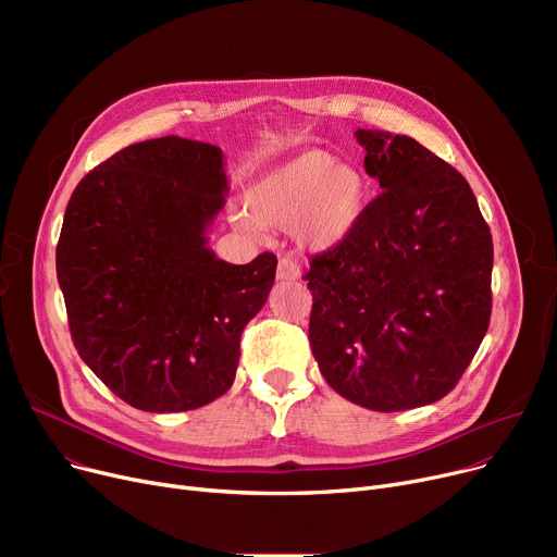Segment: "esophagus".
Returning a JSON list of instances; mask_svg holds the SVG:
<instances>
[{
    "instance_id": "esophagus-1",
    "label": "esophagus",
    "mask_w": 557,
    "mask_h": 557,
    "mask_svg": "<svg viewBox=\"0 0 557 557\" xmlns=\"http://www.w3.org/2000/svg\"><path fill=\"white\" fill-rule=\"evenodd\" d=\"M277 280H282V282H296V280H300V267H298V263L290 259V257H282L277 261Z\"/></svg>"
}]
</instances>
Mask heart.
Here are the masks:
<instances>
[{
    "mask_svg": "<svg viewBox=\"0 0 557 557\" xmlns=\"http://www.w3.org/2000/svg\"><path fill=\"white\" fill-rule=\"evenodd\" d=\"M366 200L368 181L359 166L307 149L261 173L246 191V212L232 221L252 237L261 227H294L302 248L330 250L352 234Z\"/></svg>",
    "mask_w": 557,
    "mask_h": 557,
    "instance_id": "b5f03b06",
    "label": "heart"
}]
</instances>
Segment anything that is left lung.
Here are the masks:
<instances>
[{"label": "left lung", "instance_id": "8db88e82", "mask_svg": "<svg viewBox=\"0 0 557 557\" xmlns=\"http://www.w3.org/2000/svg\"><path fill=\"white\" fill-rule=\"evenodd\" d=\"M384 191L336 248L311 259L309 343L325 382L370 411L443 399L492 311V234L472 187L408 135L359 128Z\"/></svg>", "mask_w": 557, "mask_h": 557}]
</instances>
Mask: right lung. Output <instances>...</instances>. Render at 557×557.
I'll return each instance as SVG.
<instances>
[{
  "mask_svg": "<svg viewBox=\"0 0 557 557\" xmlns=\"http://www.w3.org/2000/svg\"><path fill=\"white\" fill-rule=\"evenodd\" d=\"M230 191L214 144L137 141L74 189L55 248L78 357L126 404L181 413L234 384L277 257L227 263L208 232Z\"/></svg>",
  "mask_w": 557,
  "mask_h": 557,
  "instance_id": "1",
  "label": "right lung"
}]
</instances>
